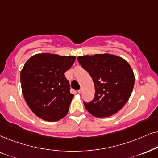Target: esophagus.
Instances as JSON below:
<instances>
[{"mask_svg": "<svg viewBox=\"0 0 158 158\" xmlns=\"http://www.w3.org/2000/svg\"><path fill=\"white\" fill-rule=\"evenodd\" d=\"M81 93H82V89H80L79 91H78V93L79 94H81Z\"/></svg>", "mask_w": 158, "mask_h": 158, "instance_id": "34e87169", "label": "esophagus"}]
</instances>
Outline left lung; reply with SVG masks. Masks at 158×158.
Wrapping results in <instances>:
<instances>
[{
	"label": "left lung",
	"instance_id": "obj_1",
	"mask_svg": "<svg viewBox=\"0 0 158 158\" xmlns=\"http://www.w3.org/2000/svg\"><path fill=\"white\" fill-rule=\"evenodd\" d=\"M95 85V97L84 103L87 111L98 118L115 114L127 102L135 82L131 65L119 56L95 54L77 57Z\"/></svg>",
	"mask_w": 158,
	"mask_h": 158
}]
</instances>
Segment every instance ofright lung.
Returning a JSON list of instances; mask_svg holds the SVG:
<instances>
[{"label":"right lung","mask_w":158,"mask_h":158,"mask_svg":"<svg viewBox=\"0 0 158 158\" xmlns=\"http://www.w3.org/2000/svg\"><path fill=\"white\" fill-rule=\"evenodd\" d=\"M75 59V56L36 54L24 65L22 91L27 106L39 118L56 122L66 116L73 95L65 73Z\"/></svg>","instance_id":"1"}]
</instances>
